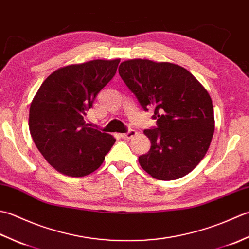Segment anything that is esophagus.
Instances as JSON below:
<instances>
[{
  "label": "esophagus",
  "mask_w": 249,
  "mask_h": 249,
  "mask_svg": "<svg viewBox=\"0 0 249 249\" xmlns=\"http://www.w3.org/2000/svg\"><path fill=\"white\" fill-rule=\"evenodd\" d=\"M137 135V131L136 130H134V129H129L127 133H124V134H122L121 136H122V138L123 139H131V138H134V137Z\"/></svg>",
  "instance_id": "1"
}]
</instances>
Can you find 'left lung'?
Instances as JSON below:
<instances>
[{
    "mask_svg": "<svg viewBox=\"0 0 249 249\" xmlns=\"http://www.w3.org/2000/svg\"><path fill=\"white\" fill-rule=\"evenodd\" d=\"M119 73L144 111L154 109L156 126L145 129L150 151L139 156L154 178L171 181L186 176L204 157L214 134L212 99L185 68L167 62L129 60Z\"/></svg>",
    "mask_w": 249,
    "mask_h": 249,
    "instance_id": "1",
    "label": "left lung"
}]
</instances>
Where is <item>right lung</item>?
<instances>
[{
	"mask_svg": "<svg viewBox=\"0 0 249 249\" xmlns=\"http://www.w3.org/2000/svg\"><path fill=\"white\" fill-rule=\"evenodd\" d=\"M120 60H94L53 71L30 108L29 127L37 149L55 170L84 177L102 165L112 136L89 127L83 118L115 75Z\"/></svg>",
	"mask_w": 249,
	"mask_h": 249,
	"instance_id": "add662e5",
	"label": "right lung"
}]
</instances>
